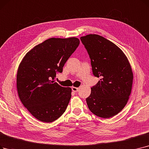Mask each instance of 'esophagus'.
I'll list each match as a JSON object with an SVG mask.
<instances>
[{"label": "esophagus", "mask_w": 149, "mask_h": 149, "mask_svg": "<svg viewBox=\"0 0 149 149\" xmlns=\"http://www.w3.org/2000/svg\"><path fill=\"white\" fill-rule=\"evenodd\" d=\"M72 90L74 92H75V93H76V92H77L79 91V88H76V87H72Z\"/></svg>", "instance_id": "obj_1"}]
</instances>
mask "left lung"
Listing matches in <instances>:
<instances>
[{
  "label": "left lung",
  "mask_w": 149,
  "mask_h": 149,
  "mask_svg": "<svg viewBox=\"0 0 149 149\" xmlns=\"http://www.w3.org/2000/svg\"><path fill=\"white\" fill-rule=\"evenodd\" d=\"M91 59L93 75L100 80L86 98L89 110L102 118H109L125 107L133 79L127 56L116 44L98 35L80 38Z\"/></svg>",
  "instance_id": "8db88e82"
}]
</instances>
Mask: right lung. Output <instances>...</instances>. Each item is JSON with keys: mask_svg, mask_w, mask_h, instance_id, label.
<instances>
[{"mask_svg": "<svg viewBox=\"0 0 149 149\" xmlns=\"http://www.w3.org/2000/svg\"><path fill=\"white\" fill-rule=\"evenodd\" d=\"M79 44L75 37L49 38L30 50L19 64V97L38 120L52 122L66 111L72 90L60 86L55 78Z\"/></svg>", "mask_w": 149, "mask_h": 149, "instance_id": "add662e5", "label": "right lung"}]
</instances>
